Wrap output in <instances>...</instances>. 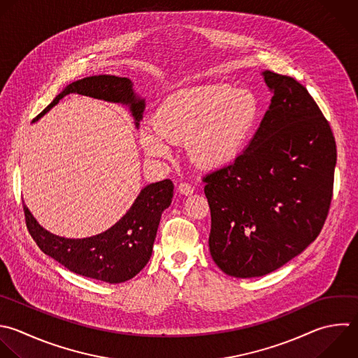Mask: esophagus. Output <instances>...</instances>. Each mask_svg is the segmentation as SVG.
Wrapping results in <instances>:
<instances>
[{
  "label": "esophagus",
  "mask_w": 358,
  "mask_h": 358,
  "mask_svg": "<svg viewBox=\"0 0 358 358\" xmlns=\"http://www.w3.org/2000/svg\"><path fill=\"white\" fill-rule=\"evenodd\" d=\"M178 190H179V193L183 194V196H190V194L194 192V189H193L189 183H180V185L178 186Z\"/></svg>",
  "instance_id": "34e87169"
}]
</instances>
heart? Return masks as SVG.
<instances>
[{
    "instance_id": "obj_1",
    "label": "heart",
    "mask_w": 358,
    "mask_h": 358,
    "mask_svg": "<svg viewBox=\"0 0 358 358\" xmlns=\"http://www.w3.org/2000/svg\"><path fill=\"white\" fill-rule=\"evenodd\" d=\"M257 119L255 98L222 84L197 85L169 95L157 120L138 131L143 150L152 158H168L173 144L189 145L192 161L206 169L231 162L243 148Z\"/></svg>"
}]
</instances>
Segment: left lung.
I'll list each match as a JSON object with an SVG mask.
<instances>
[{
	"mask_svg": "<svg viewBox=\"0 0 358 358\" xmlns=\"http://www.w3.org/2000/svg\"><path fill=\"white\" fill-rule=\"evenodd\" d=\"M273 94L241 155L204 178L210 253L228 275L268 274L319 235L331 201L336 143L306 88L263 71Z\"/></svg>",
	"mask_w": 358,
	"mask_h": 358,
	"instance_id": "1",
	"label": "left lung"
}]
</instances>
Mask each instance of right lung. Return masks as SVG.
<instances>
[{
	"label": "right lung",
	"instance_id": "add662e5",
	"mask_svg": "<svg viewBox=\"0 0 358 358\" xmlns=\"http://www.w3.org/2000/svg\"><path fill=\"white\" fill-rule=\"evenodd\" d=\"M69 94L127 106L136 129L143 120L145 99L136 94L131 80L108 74L71 83L35 120L45 116ZM172 197L173 183L169 179L150 183L141 189L133 206L113 227L102 234L78 239L59 236L45 229L25 203L24 211L29 234L43 253L76 274L117 284L133 278L148 263L161 215L171 206Z\"/></svg>",
	"mask_w": 358,
	"mask_h": 358
}]
</instances>
